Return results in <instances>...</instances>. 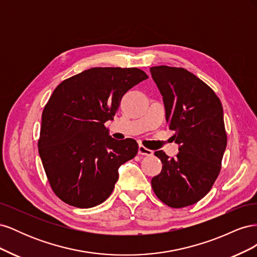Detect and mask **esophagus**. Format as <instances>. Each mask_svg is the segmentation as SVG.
<instances>
[{
    "mask_svg": "<svg viewBox=\"0 0 257 257\" xmlns=\"http://www.w3.org/2000/svg\"><path fill=\"white\" fill-rule=\"evenodd\" d=\"M138 154L141 155H147V157H151V155H153V151L148 149V148L144 147L143 145H139L138 147Z\"/></svg>",
    "mask_w": 257,
    "mask_h": 257,
    "instance_id": "obj_1",
    "label": "esophagus"
}]
</instances>
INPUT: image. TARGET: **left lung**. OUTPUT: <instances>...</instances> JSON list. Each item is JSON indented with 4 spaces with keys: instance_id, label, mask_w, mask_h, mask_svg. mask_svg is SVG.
I'll use <instances>...</instances> for the list:
<instances>
[{
    "instance_id": "left-lung-1",
    "label": "left lung",
    "mask_w": 257,
    "mask_h": 257,
    "mask_svg": "<svg viewBox=\"0 0 257 257\" xmlns=\"http://www.w3.org/2000/svg\"><path fill=\"white\" fill-rule=\"evenodd\" d=\"M150 72L179 145L175 158L155 151L163 168L152 178V189L169 207L191 206L207 195L220 174L227 145L223 107L214 91L185 68L161 65Z\"/></svg>"
}]
</instances>
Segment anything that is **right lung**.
Wrapping results in <instances>:
<instances>
[{"mask_svg": "<svg viewBox=\"0 0 257 257\" xmlns=\"http://www.w3.org/2000/svg\"><path fill=\"white\" fill-rule=\"evenodd\" d=\"M147 78L136 67H93L54 89L43 110L38 153L64 203L92 208L110 196L119 167L135 158L138 144L115 141L105 122L113 120L122 96Z\"/></svg>", "mask_w": 257, "mask_h": 257, "instance_id": "right-lung-1", "label": "right lung"}]
</instances>
